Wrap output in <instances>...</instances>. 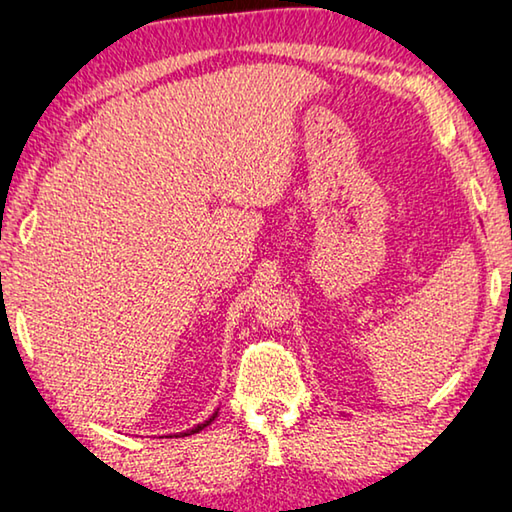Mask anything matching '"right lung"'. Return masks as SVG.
<instances>
[{
	"label": "right lung",
	"instance_id": "right-lung-1",
	"mask_svg": "<svg viewBox=\"0 0 512 512\" xmlns=\"http://www.w3.org/2000/svg\"><path fill=\"white\" fill-rule=\"evenodd\" d=\"M214 418H217V411H214V413H212V418H207L205 422H201V425H196L194 429H189V432H184L182 436H189V434H198V432H201V429H205L207 425H210V422H212Z\"/></svg>",
	"mask_w": 512,
	"mask_h": 512
}]
</instances>
